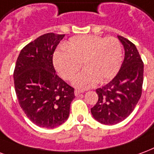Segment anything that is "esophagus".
Here are the masks:
<instances>
[{"label": "esophagus", "mask_w": 154, "mask_h": 154, "mask_svg": "<svg viewBox=\"0 0 154 154\" xmlns=\"http://www.w3.org/2000/svg\"><path fill=\"white\" fill-rule=\"evenodd\" d=\"M81 93H83V92H82L81 90H79V89H75V96H78L79 94H80Z\"/></svg>", "instance_id": "esophagus-1"}]
</instances>
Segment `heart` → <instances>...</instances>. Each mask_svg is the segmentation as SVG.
Instances as JSON below:
<instances>
[{
	"instance_id": "b5f03b06",
	"label": "heart",
	"mask_w": 154,
	"mask_h": 154,
	"mask_svg": "<svg viewBox=\"0 0 154 154\" xmlns=\"http://www.w3.org/2000/svg\"><path fill=\"white\" fill-rule=\"evenodd\" d=\"M53 62L66 80L74 77L84 62L85 69L74 78L73 84L78 88H89L97 82L109 81L118 73L122 63V44L114 37L79 36L55 51Z\"/></svg>"
}]
</instances>
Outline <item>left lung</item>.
I'll list each match as a JSON object with an SVG mask.
<instances>
[{"mask_svg":"<svg viewBox=\"0 0 154 154\" xmlns=\"http://www.w3.org/2000/svg\"><path fill=\"white\" fill-rule=\"evenodd\" d=\"M125 49V58L117 75L107 85L96 89L98 100L91 108L95 120L114 125L131 114L142 94L143 63L134 43L118 36Z\"/></svg>","mask_w":154,"mask_h":154,"instance_id":"8db88e82","label":"left lung"}]
</instances>
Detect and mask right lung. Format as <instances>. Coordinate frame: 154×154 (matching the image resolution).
<instances>
[{
  "label": "right lung",
  "mask_w": 154,
  "mask_h": 154,
  "mask_svg": "<svg viewBox=\"0 0 154 154\" xmlns=\"http://www.w3.org/2000/svg\"><path fill=\"white\" fill-rule=\"evenodd\" d=\"M65 34L48 32L21 50L14 70V89L20 106L38 126L55 128L69 114L75 89L57 75L52 58Z\"/></svg>",
  "instance_id": "add662e5"
}]
</instances>
